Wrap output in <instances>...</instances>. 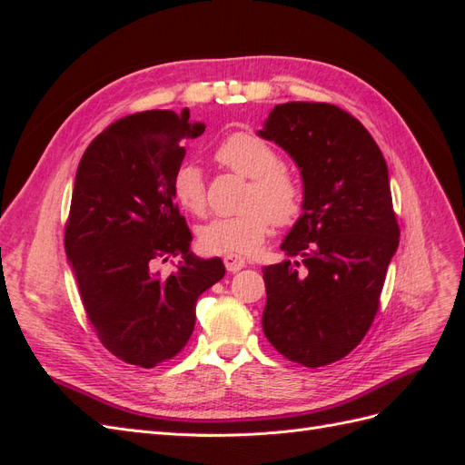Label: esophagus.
<instances>
[{
    "label": "esophagus",
    "mask_w": 465,
    "mask_h": 465,
    "mask_svg": "<svg viewBox=\"0 0 465 465\" xmlns=\"http://www.w3.org/2000/svg\"><path fill=\"white\" fill-rule=\"evenodd\" d=\"M244 265H246V262H244V258H241V256H236V254L224 256V267H227V272H231V273L241 272Z\"/></svg>",
    "instance_id": "1"
}]
</instances>
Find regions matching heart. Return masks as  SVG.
<instances>
[{
  "instance_id": "b5f03b06",
  "label": "heart",
  "mask_w": 465,
  "mask_h": 465,
  "mask_svg": "<svg viewBox=\"0 0 465 465\" xmlns=\"http://www.w3.org/2000/svg\"><path fill=\"white\" fill-rule=\"evenodd\" d=\"M215 157L231 171L250 178L244 193V211L238 215L209 219L198 231V242L211 254H252L273 223L291 224L304 207L301 180L289 173L279 153L262 137L238 132L223 139ZM173 195L176 203L192 215L205 209V182L195 163L180 164L173 174Z\"/></svg>"
}]
</instances>
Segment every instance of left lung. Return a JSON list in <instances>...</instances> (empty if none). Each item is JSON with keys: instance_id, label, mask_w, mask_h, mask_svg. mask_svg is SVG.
<instances>
[{"instance_id": "obj_1", "label": "left lung", "mask_w": 465, "mask_h": 465, "mask_svg": "<svg viewBox=\"0 0 465 465\" xmlns=\"http://www.w3.org/2000/svg\"><path fill=\"white\" fill-rule=\"evenodd\" d=\"M301 168L304 213L263 267L262 328L281 355L323 367L353 351L378 312L400 227L388 166L364 125L328 103L277 104L263 130Z\"/></svg>"}]
</instances>
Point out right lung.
<instances>
[{"mask_svg":"<svg viewBox=\"0 0 465 465\" xmlns=\"http://www.w3.org/2000/svg\"><path fill=\"white\" fill-rule=\"evenodd\" d=\"M205 124L190 112L147 110L98 134L83 153L65 223V254L89 322L112 355L153 369L186 347L195 301L224 275L221 258L190 252L192 232L173 195L182 139ZM182 255L168 276L153 262Z\"/></svg>","mask_w":465,"mask_h":465,"instance_id":"add662e5","label":"right lung"}]
</instances>
